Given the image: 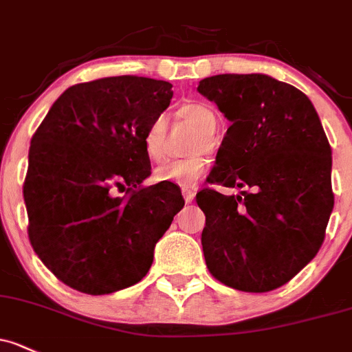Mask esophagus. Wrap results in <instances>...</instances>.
<instances>
[{
	"mask_svg": "<svg viewBox=\"0 0 352 352\" xmlns=\"http://www.w3.org/2000/svg\"><path fill=\"white\" fill-rule=\"evenodd\" d=\"M182 195H184V199H186V202L188 204V202L194 201V197H195V188L184 187V188H182Z\"/></svg>",
	"mask_w": 352,
	"mask_h": 352,
	"instance_id": "obj_1",
	"label": "esophagus"
}]
</instances>
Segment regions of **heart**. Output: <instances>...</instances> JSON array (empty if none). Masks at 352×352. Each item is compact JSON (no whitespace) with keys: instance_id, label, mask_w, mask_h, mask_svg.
Returning <instances> with one entry per match:
<instances>
[{"instance_id":"1","label":"heart","mask_w":352,"mask_h":352,"mask_svg":"<svg viewBox=\"0 0 352 352\" xmlns=\"http://www.w3.org/2000/svg\"><path fill=\"white\" fill-rule=\"evenodd\" d=\"M180 116L194 124L206 138H201L197 143V150L210 146L209 136L216 131L217 116L207 104L194 102V104H186L180 109ZM165 138H166V121L164 116L155 118L146 128L145 136H143V150L148 160L160 162L165 155ZM207 160L202 155H194V157L179 158V160H168L160 166H157L153 172L155 182H170L179 184V186H192L197 182L206 173Z\"/></svg>"}]
</instances>
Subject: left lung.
I'll return each instance as SVG.
<instances>
[{
  "instance_id": "8db88e82",
  "label": "left lung",
  "mask_w": 352,
  "mask_h": 352,
  "mask_svg": "<svg viewBox=\"0 0 352 352\" xmlns=\"http://www.w3.org/2000/svg\"><path fill=\"white\" fill-rule=\"evenodd\" d=\"M197 91L231 121L207 182L243 188L197 194L207 268L236 290H275L312 261L334 209L319 114L302 91L265 74L206 77Z\"/></svg>"
}]
</instances>
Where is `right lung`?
<instances>
[{
  "mask_svg": "<svg viewBox=\"0 0 352 352\" xmlns=\"http://www.w3.org/2000/svg\"><path fill=\"white\" fill-rule=\"evenodd\" d=\"M172 96V84L148 77L77 84L33 135L23 186L28 238L70 288L106 295L138 283L184 207L175 184L138 188L151 173L143 136ZM114 188L129 195L114 196Z\"/></svg>",
  "mask_w": 352,
  "mask_h": 352,
  "instance_id": "obj_1",
  "label": "right lung"
}]
</instances>
